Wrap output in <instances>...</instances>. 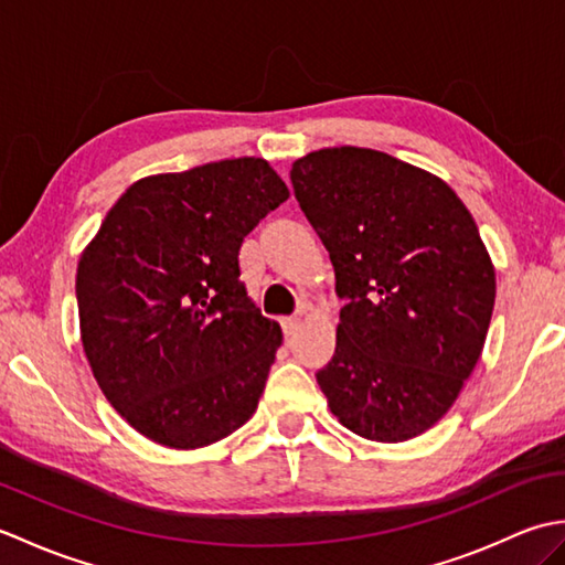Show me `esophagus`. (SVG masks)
Wrapping results in <instances>:
<instances>
[{
  "label": "esophagus",
  "mask_w": 565,
  "mask_h": 565,
  "mask_svg": "<svg viewBox=\"0 0 565 565\" xmlns=\"http://www.w3.org/2000/svg\"><path fill=\"white\" fill-rule=\"evenodd\" d=\"M298 328H301V320H298V318H284L281 320V330H284V338L286 340L294 338V334L298 332Z\"/></svg>",
  "instance_id": "esophagus-1"
}]
</instances>
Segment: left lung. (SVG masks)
<instances>
[{
    "mask_svg": "<svg viewBox=\"0 0 565 565\" xmlns=\"http://www.w3.org/2000/svg\"><path fill=\"white\" fill-rule=\"evenodd\" d=\"M291 184L344 301L316 374L332 415L371 441L423 435L459 398L493 316L473 215L439 177L369 148L308 152Z\"/></svg>",
    "mask_w": 565,
    "mask_h": 565,
    "instance_id": "left-lung-1",
    "label": "left lung"
}]
</instances>
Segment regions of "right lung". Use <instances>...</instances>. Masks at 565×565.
<instances>
[{"mask_svg":"<svg viewBox=\"0 0 565 565\" xmlns=\"http://www.w3.org/2000/svg\"><path fill=\"white\" fill-rule=\"evenodd\" d=\"M289 199L267 160L130 184L77 264L82 347L116 413L170 449H199L257 411L279 322L239 281V245Z\"/></svg>","mask_w":565,"mask_h":565,"instance_id":"right-lung-1","label":"right lung"}]
</instances>
